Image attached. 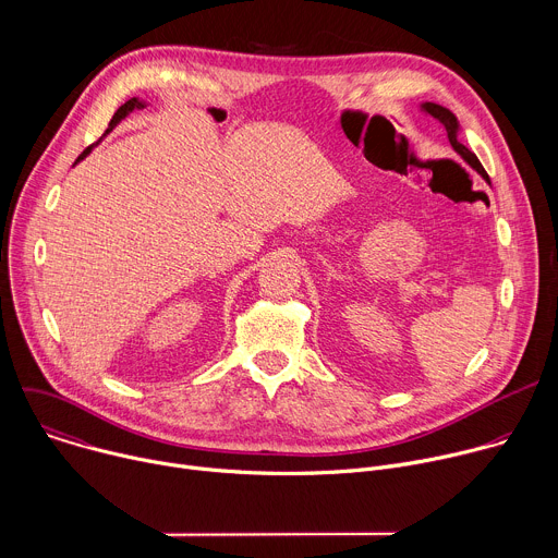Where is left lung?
Segmentation results:
<instances>
[{"label": "left lung", "instance_id": "8db88e82", "mask_svg": "<svg viewBox=\"0 0 558 558\" xmlns=\"http://www.w3.org/2000/svg\"><path fill=\"white\" fill-rule=\"evenodd\" d=\"M422 110L424 112H428L433 119H437L444 128H446V134H448V141H450V145H452V149L463 158V161L472 168V170H476L480 172L488 183H490V179H488V174H486V170H484V166L480 163V158H476V154L474 151H470L461 141H459V121H457V117L448 110V108H444V106H439V104H424L422 106Z\"/></svg>", "mask_w": 558, "mask_h": 558}]
</instances>
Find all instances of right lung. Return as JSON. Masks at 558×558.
<instances>
[{
  "label": "right lung",
  "mask_w": 558,
  "mask_h": 558,
  "mask_svg": "<svg viewBox=\"0 0 558 558\" xmlns=\"http://www.w3.org/2000/svg\"><path fill=\"white\" fill-rule=\"evenodd\" d=\"M134 108H145V104H143V101H138L136 97H134V99H130V101H125V104L114 112V117H112V121H110V125H108V132H110V130H112L121 119H125ZM108 132H106V134H108ZM90 149H93V145H90V147H86L82 154H78L76 161H82V158H86V156L90 154Z\"/></svg>",
  "instance_id": "add662e5"
}]
</instances>
